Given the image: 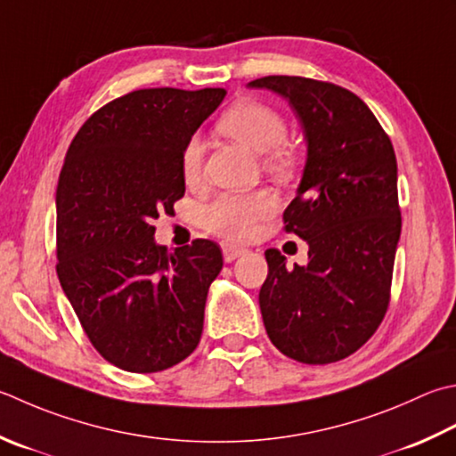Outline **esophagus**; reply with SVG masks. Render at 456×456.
<instances>
[{
	"label": "esophagus",
	"instance_id": "obj_1",
	"mask_svg": "<svg viewBox=\"0 0 456 456\" xmlns=\"http://www.w3.org/2000/svg\"><path fill=\"white\" fill-rule=\"evenodd\" d=\"M221 248H223V258H225L227 263H233L235 258L243 256L247 253V248L237 247V245H231V243H223Z\"/></svg>",
	"mask_w": 456,
	"mask_h": 456
}]
</instances>
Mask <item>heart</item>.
Wrapping results in <instances>:
<instances>
[{
    "mask_svg": "<svg viewBox=\"0 0 456 456\" xmlns=\"http://www.w3.org/2000/svg\"><path fill=\"white\" fill-rule=\"evenodd\" d=\"M219 130L256 154H266L271 167L284 169L289 166V159L281 150L289 134L287 122L271 106L256 101H239L221 116ZM201 158V142L198 138L187 140L180 159L182 174L187 182L200 175ZM273 209L274 200L271 193L223 195L201 209V223L213 233L243 240L253 235L256 223L269 217Z\"/></svg>",
    "mask_w": 456,
    "mask_h": 456,
    "instance_id": "b5f03b06",
    "label": "heart"
}]
</instances>
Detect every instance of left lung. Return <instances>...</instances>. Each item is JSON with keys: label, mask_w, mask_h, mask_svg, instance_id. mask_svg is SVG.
<instances>
[{"label": "left lung", "mask_w": 456, "mask_h": 456, "mask_svg": "<svg viewBox=\"0 0 456 456\" xmlns=\"http://www.w3.org/2000/svg\"><path fill=\"white\" fill-rule=\"evenodd\" d=\"M290 104L306 142L287 231L308 243V265L287 269L265 253L269 276L258 292L271 342L302 363H332L370 340L389 305L401 235L397 159L387 134L362 98L302 77H263Z\"/></svg>", "instance_id": "1"}]
</instances>
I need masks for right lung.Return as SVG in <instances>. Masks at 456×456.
I'll use <instances>...</instances> for the list:
<instances>
[{"instance_id": "right-lung-1", "label": "right lung", "mask_w": 456, "mask_h": 456, "mask_svg": "<svg viewBox=\"0 0 456 456\" xmlns=\"http://www.w3.org/2000/svg\"><path fill=\"white\" fill-rule=\"evenodd\" d=\"M225 94L134 91L94 112L69 146L55 193L57 274L88 340L120 370L162 371L200 344L221 248L198 239L169 253L151 221L183 198L182 150Z\"/></svg>"}]
</instances>
